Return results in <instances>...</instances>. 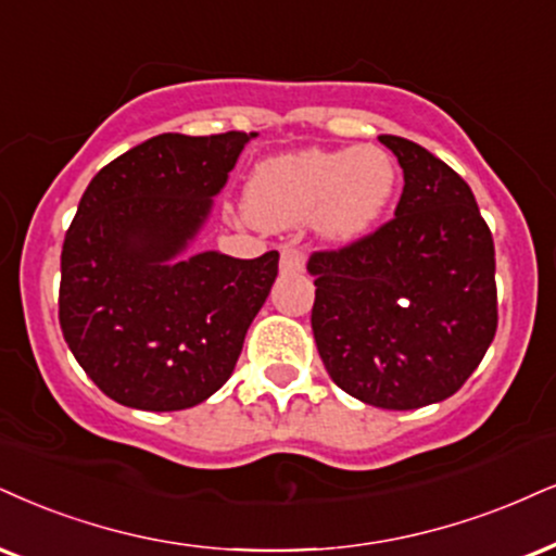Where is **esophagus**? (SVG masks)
<instances>
[{"label": "esophagus", "mask_w": 556, "mask_h": 556, "mask_svg": "<svg viewBox=\"0 0 556 556\" xmlns=\"http://www.w3.org/2000/svg\"><path fill=\"white\" fill-rule=\"evenodd\" d=\"M306 265V252L299 247H283L280 252V270L283 273H301Z\"/></svg>", "instance_id": "obj_1"}]
</instances>
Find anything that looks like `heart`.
Returning a JSON list of instances; mask_svg holds the SVG:
<instances>
[{
	"label": "heart",
	"instance_id": "heart-1",
	"mask_svg": "<svg viewBox=\"0 0 556 556\" xmlns=\"http://www.w3.org/2000/svg\"><path fill=\"white\" fill-rule=\"evenodd\" d=\"M394 190L396 164L379 147L304 149L260 162L244 208L267 229L314 222L330 242H353L379 222Z\"/></svg>",
	"mask_w": 556,
	"mask_h": 556
}]
</instances>
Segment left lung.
<instances>
[{
  "mask_svg": "<svg viewBox=\"0 0 556 556\" xmlns=\"http://www.w3.org/2000/svg\"><path fill=\"white\" fill-rule=\"evenodd\" d=\"M404 173L392 222L309 257L312 330L342 392L381 409L456 394L497 330L495 244L475 193L402 136H379Z\"/></svg>",
  "mask_w": 556,
  "mask_h": 556,
  "instance_id": "1",
  "label": "left lung"
}]
</instances>
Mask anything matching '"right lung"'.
I'll return each mask as SVG.
<instances>
[{"label":"right lung","instance_id":"add662e5","mask_svg":"<svg viewBox=\"0 0 556 556\" xmlns=\"http://www.w3.org/2000/svg\"><path fill=\"white\" fill-rule=\"evenodd\" d=\"M255 134H162L100 169L61 250L59 321L102 394L175 413L235 371L278 252L180 257Z\"/></svg>","mask_w":556,"mask_h":556}]
</instances>
